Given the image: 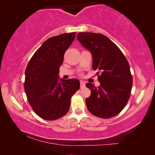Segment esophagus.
Masks as SVG:
<instances>
[{"label":"esophagus","mask_w":155,"mask_h":155,"mask_svg":"<svg viewBox=\"0 0 155 155\" xmlns=\"http://www.w3.org/2000/svg\"><path fill=\"white\" fill-rule=\"evenodd\" d=\"M80 88H84V87H85V83H84V81H82V80H80Z\"/></svg>","instance_id":"1"}]
</instances>
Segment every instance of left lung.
I'll return each instance as SVG.
<instances>
[{"instance_id":"1","label":"left lung","mask_w":155,"mask_h":155,"mask_svg":"<svg viewBox=\"0 0 155 155\" xmlns=\"http://www.w3.org/2000/svg\"><path fill=\"white\" fill-rule=\"evenodd\" d=\"M77 39L92 54V68L98 71L100 82L97 87L86 84L91 90L85 101L87 109L97 117H114L124 109L130 97L133 77L128 61L120 48L102 34L80 32Z\"/></svg>"}]
</instances>
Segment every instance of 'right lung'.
Listing matches in <instances>:
<instances>
[{
    "instance_id": "obj_1",
    "label": "right lung",
    "mask_w": 155,
    "mask_h": 155,
    "mask_svg": "<svg viewBox=\"0 0 155 155\" xmlns=\"http://www.w3.org/2000/svg\"><path fill=\"white\" fill-rule=\"evenodd\" d=\"M75 34H62L46 40L25 70L24 88L27 99L35 114L43 119L56 120L65 115L72 96L80 89L78 79L58 80L64 54Z\"/></svg>"
}]
</instances>
